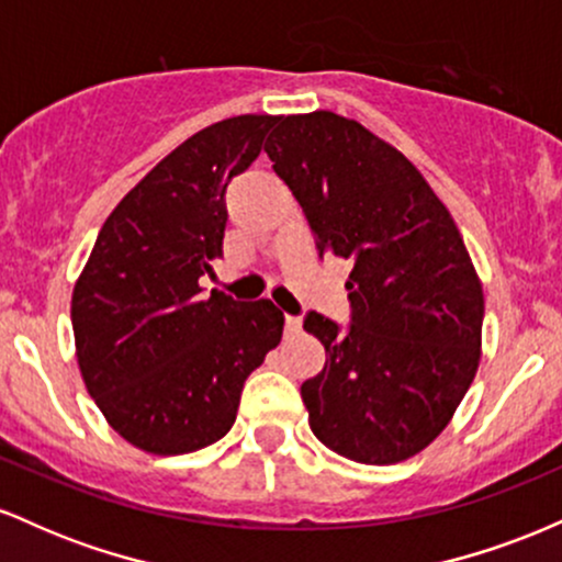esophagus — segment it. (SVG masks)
Masks as SVG:
<instances>
[{
    "label": "esophagus",
    "instance_id": "esophagus-1",
    "mask_svg": "<svg viewBox=\"0 0 562 562\" xmlns=\"http://www.w3.org/2000/svg\"><path fill=\"white\" fill-rule=\"evenodd\" d=\"M301 333V319L299 317H285V335L293 338V335Z\"/></svg>",
    "mask_w": 562,
    "mask_h": 562
}]
</instances>
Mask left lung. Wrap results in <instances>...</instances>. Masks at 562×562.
Instances as JSON below:
<instances>
[{
	"mask_svg": "<svg viewBox=\"0 0 562 562\" xmlns=\"http://www.w3.org/2000/svg\"><path fill=\"white\" fill-rule=\"evenodd\" d=\"M319 256L351 261V322L308 312L325 367L301 385L327 449L393 465L447 428L481 359L483 290L460 229L396 147L330 111L282 115L263 145Z\"/></svg>",
	"mask_w": 562,
	"mask_h": 562,
	"instance_id": "1",
	"label": "left lung"
}]
</instances>
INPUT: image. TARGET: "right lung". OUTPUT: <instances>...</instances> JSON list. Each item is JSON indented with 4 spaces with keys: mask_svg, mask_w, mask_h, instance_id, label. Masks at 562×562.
Masks as SVG:
<instances>
[{
    "mask_svg": "<svg viewBox=\"0 0 562 562\" xmlns=\"http://www.w3.org/2000/svg\"><path fill=\"white\" fill-rule=\"evenodd\" d=\"M277 115H235L184 139L105 218L74 288L70 322L89 396L119 436L187 454L232 428L243 383L280 344L272 301H235L198 280L222 256L237 173Z\"/></svg>",
    "mask_w": 562,
    "mask_h": 562,
    "instance_id": "right-lung-1",
    "label": "right lung"
}]
</instances>
